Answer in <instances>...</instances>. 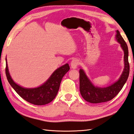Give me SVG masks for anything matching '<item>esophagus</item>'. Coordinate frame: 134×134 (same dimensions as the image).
Instances as JSON below:
<instances>
[{
	"label": "esophagus",
	"mask_w": 134,
	"mask_h": 134,
	"mask_svg": "<svg viewBox=\"0 0 134 134\" xmlns=\"http://www.w3.org/2000/svg\"><path fill=\"white\" fill-rule=\"evenodd\" d=\"M78 64H79V61L77 59H74L71 62V67L72 69H77Z\"/></svg>",
	"instance_id": "34e87169"
}]
</instances>
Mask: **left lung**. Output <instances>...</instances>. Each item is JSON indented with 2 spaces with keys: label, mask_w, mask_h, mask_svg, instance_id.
Instances as JSON below:
<instances>
[{
  "label": "left lung",
  "mask_w": 134,
  "mask_h": 134,
  "mask_svg": "<svg viewBox=\"0 0 134 134\" xmlns=\"http://www.w3.org/2000/svg\"><path fill=\"white\" fill-rule=\"evenodd\" d=\"M116 39L124 51V68L119 79L106 87L95 86L86 75L83 69L80 70V90L81 96L90 103H99L111 100L121 90L126 82L130 73L128 49L119 30L116 31Z\"/></svg>",
  "instance_id": "obj_1"
}]
</instances>
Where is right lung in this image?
<instances>
[{"label": "right lung", "mask_w": 134, "mask_h": 134, "mask_svg": "<svg viewBox=\"0 0 134 134\" xmlns=\"http://www.w3.org/2000/svg\"><path fill=\"white\" fill-rule=\"evenodd\" d=\"M6 74L10 85L23 99L35 105H44L56 96L63 77L70 70L68 63L62 65L52 73L48 80L36 88H27L18 85L10 76L6 58Z\"/></svg>", "instance_id": "obj_1"}]
</instances>
